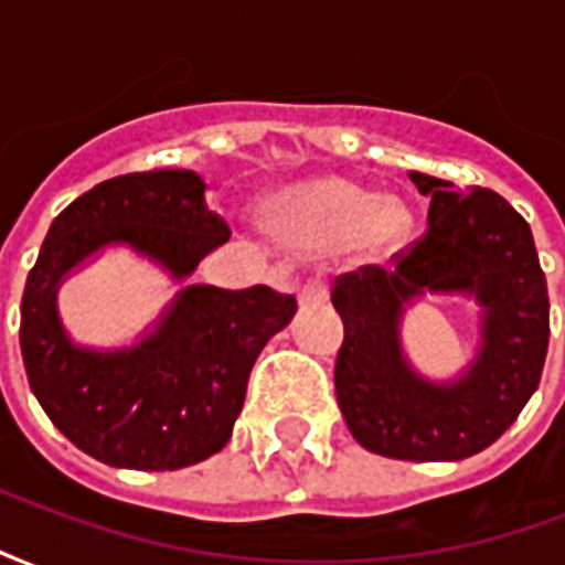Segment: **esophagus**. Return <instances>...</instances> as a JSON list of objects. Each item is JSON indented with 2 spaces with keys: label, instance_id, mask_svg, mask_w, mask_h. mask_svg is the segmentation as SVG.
Here are the masks:
<instances>
[{
  "label": "esophagus",
  "instance_id": "obj_1",
  "mask_svg": "<svg viewBox=\"0 0 565 565\" xmlns=\"http://www.w3.org/2000/svg\"><path fill=\"white\" fill-rule=\"evenodd\" d=\"M299 302L302 306H320V302H327V281L315 275V278H308L302 287H299Z\"/></svg>",
  "mask_w": 565,
  "mask_h": 565
}]
</instances>
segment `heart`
<instances>
[{"label": "heart", "instance_id": "obj_1", "mask_svg": "<svg viewBox=\"0 0 565 565\" xmlns=\"http://www.w3.org/2000/svg\"><path fill=\"white\" fill-rule=\"evenodd\" d=\"M281 223L302 245L348 247L360 238L391 242L405 233L408 214L396 202H381L372 190L348 181H327L299 193L284 209Z\"/></svg>", "mask_w": 565, "mask_h": 565}]
</instances>
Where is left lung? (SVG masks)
I'll list each match as a JSON object with an SVG mask.
<instances>
[{
    "label": "left lung",
    "instance_id": "obj_1",
    "mask_svg": "<svg viewBox=\"0 0 565 565\" xmlns=\"http://www.w3.org/2000/svg\"><path fill=\"white\" fill-rule=\"evenodd\" d=\"M429 196V230L391 269L339 275L332 306L344 342L335 396L351 436L393 460H466L509 429L539 387L547 354V284L530 223L505 199L408 172ZM426 292L472 295L482 342L466 373L424 380L402 351L404 308Z\"/></svg>",
    "mask_w": 565,
    "mask_h": 565
}]
</instances>
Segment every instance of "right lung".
Segmentation results:
<instances>
[{"label": "right lung", "instance_id": "add662e5", "mask_svg": "<svg viewBox=\"0 0 565 565\" xmlns=\"http://www.w3.org/2000/svg\"><path fill=\"white\" fill-rule=\"evenodd\" d=\"M230 238L186 169L103 181L56 214L20 302V351L44 415L93 460L166 472L230 441L259 351L296 315V299L266 284L221 290L190 284L157 327L129 348L93 351L68 339L56 290L108 245H127L181 281Z\"/></svg>", "mask_w": 565, "mask_h": 565}]
</instances>
